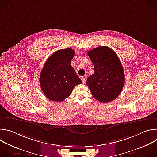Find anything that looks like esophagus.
<instances>
[{
    "label": "esophagus",
    "instance_id": "1",
    "mask_svg": "<svg viewBox=\"0 0 157 157\" xmlns=\"http://www.w3.org/2000/svg\"><path fill=\"white\" fill-rule=\"evenodd\" d=\"M81 81L82 83H85L86 81V76H82L81 77Z\"/></svg>",
    "mask_w": 157,
    "mask_h": 157
}]
</instances>
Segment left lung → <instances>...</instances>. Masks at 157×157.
I'll return each instance as SVG.
<instances>
[{"label":"left lung","mask_w":157,"mask_h":157,"mask_svg":"<svg viewBox=\"0 0 157 157\" xmlns=\"http://www.w3.org/2000/svg\"><path fill=\"white\" fill-rule=\"evenodd\" d=\"M87 55L94 68V73L87 79V86L99 102L113 101L121 93L125 82L124 68L118 56L106 46L89 50Z\"/></svg>","instance_id":"left-lung-1"}]
</instances>
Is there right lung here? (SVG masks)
<instances>
[{
    "mask_svg": "<svg viewBox=\"0 0 157 157\" xmlns=\"http://www.w3.org/2000/svg\"><path fill=\"white\" fill-rule=\"evenodd\" d=\"M75 50L68 48L54 52L44 63L40 84L45 96L52 101L62 102L70 96L73 88L82 83L71 66Z\"/></svg>",
    "mask_w": 157,
    "mask_h": 157,
    "instance_id": "right-lung-1",
    "label": "right lung"
}]
</instances>
